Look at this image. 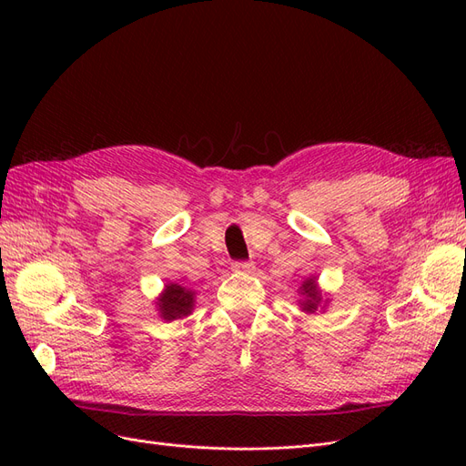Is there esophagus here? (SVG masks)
Returning <instances> with one entry per match:
<instances>
[{
    "instance_id": "1",
    "label": "esophagus",
    "mask_w": 466,
    "mask_h": 466,
    "mask_svg": "<svg viewBox=\"0 0 466 466\" xmlns=\"http://www.w3.org/2000/svg\"><path fill=\"white\" fill-rule=\"evenodd\" d=\"M231 268L235 272H252V270H255V264L247 262V260H237V262L231 264Z\"/></svg>"
}]
</instances>
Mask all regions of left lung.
<instances>
[{
  "instance_id": "8db88e82",
  "label": "left lung",
  "mask_w": 466,
  "mask_h": 466,
  "mask_svg": "<svg viewBox=\"0 0 466 466\" xmlns=\"http://www.w3.org/2000/svg\"><path fill=\"white\" fill-rule=\"evenodd\" d=\"M299 289H301V295H305V301L301 303V305H303V311L315 313L317 309H319V303H320V295H319V291H317L315 278L305 279Z\"/></svg>"
}]
</instances>
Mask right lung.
<instances>
[{"label":"right lung","mask_w":466,"mask_h":466,"mask_svg":"<svg viewBox=\"0 0 466 466\" xmlns=\"http://www.w3.org/2000/svg\"><path fill=\"white\" fill-rule=\"evenodd\" d=\"M157 305H159L161 319L177 320V319L187 317L192 311L194 293L188 291L187 288L178 286V284H171V286H167V289L159 298Z\"/></svg>","instance_id":"add662e5"}]
</instances>
